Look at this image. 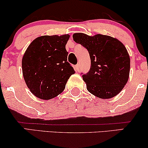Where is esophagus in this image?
Segmentation results:
<instances>
[{"label":"esophagus","instance_id":"1","mask_svg":"<svg viewBox=\"0 0 148 148\" xmlns=\"http://www.w3.org/2000/svg\"><path fill=\"white\" fill-rule=\"evenodd\" d=\"M75 71H79V69H80V66H79V64H76L75 65Z\"/></svg>","mask_w":148,"mask_h":148}]
</instances>
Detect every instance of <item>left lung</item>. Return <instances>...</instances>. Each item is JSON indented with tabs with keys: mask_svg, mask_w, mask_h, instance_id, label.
Masks as SVG:
<instances>
[{
	"mask_svg": "<svg viewBox=\"0 0 148 148\" xmlns=\"http://www.w3.org/2000/svg\"><path fill=\"white\" fill-rule=\"evenodd\" d=\"M73 38L88 49L90 57L89 72L82 75L88 90L104 99L118 95L129 77L130 56L125 46L116 38L100 34L75 33Z\"/></svg>",
	"mask_w": 148,
	"mask_h": 148,
	"instance_id": "8db88e82",
	"label": "left lung"
}]
</instances>
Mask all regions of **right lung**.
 Listing matches in <instances>:
<instances>
[{"instance_id": "add662e5", "label": "right lung", "mask_w": 148, "mask_h": 148, "mask_svg": "<svg viewBox=\"0 0 148 148\" xmlns=\"http://www.w3.org/2000/svg\"><path fill=\"white\" fill-rule=\"evenodd\" d=\"M69 34L41 36L34 40L22 58V73L30 92L43 100L62 93L73 68L67 62Z\"/></svg>"}]
</instances>
